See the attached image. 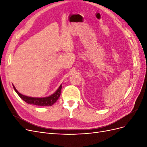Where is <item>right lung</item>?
Masks as SVG:
<instances>
[{
  "mask_svg": "<svg viewBox=\"0 0 147 147\" xmlns=\"http://www.w3.org/2000/svg\"><path fill=\"white\" fill-rule=\"evenodd\" d=\"M13 87L15 91L17 92V94L18 95V96L22 100H24L25 102L29 104H33L38 106H51L54 103H55L57 102V101L60 96L61 91L62 89V84H61L55 93H53L52 95L48 97L45 98H33L23 95L15 89L13 85Z\"/></svg>",
  "mask_w": 147,
  "mask_h": 147,
  "instance_id": "add662e5",
  "label": "right lung"
}]
</instances>
